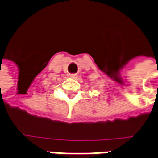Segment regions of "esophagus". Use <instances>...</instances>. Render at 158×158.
Segmentation results:
<instances>
[{"label":"esophagus","instance_id":"esophagus-1","mask_svg":"<svg viewBox=\"0 0 158 158\" xmlns=\"http://www.w3.org/2000/svg\"><path fill=\"white\" fill-rule=\"evenodd\" d=\"M69 77H70V78H73V79H75V78H77V75H75V74H73V75H69Z\"/></svg>","mask_w":158,"mask_h":158}]
</instances>
